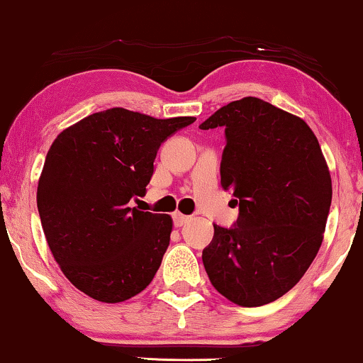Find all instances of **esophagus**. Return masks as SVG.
<instances>
[{"instance_id":"esophagus-1","label":"esophagus","mask_w":363,"mask_h":363,"mask_svg":"<svg viewBox=\"0 0 363 363\" xmlns=\"http://www.w3.org/2000/svg\"><path fill=\"white\" fill-rule=\"evenodd\" d=\"M173 221H175V226L180 228V226L185 225V223L190 221V216H186V215H183V213L177 211V213H173Z\"/></svg>"}]
</instances>
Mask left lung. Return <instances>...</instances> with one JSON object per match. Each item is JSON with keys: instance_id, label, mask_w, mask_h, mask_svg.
<instances>
[{"instance_id": "left-lung-1", "label": "left lung", "mask_w": 363, "mask_h": 363, "mask_svg": "<svg viewBox=\"0 0 363 363\" xmlns=\"http://www.w3.org/2000/svg\"><path fill=\"white\" fill-rule=\"evenodd\" d=\"M225 127L221 186L240 201L235 228L215 226L203 264L215 289L241 307L269 304L306 274L324 240L332 180L301 117L257 97L230 102L200 128Z\"/></svg>"}]
</instances>
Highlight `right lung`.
Returning a JSON list of instances; mask_svg holds the SVG:
<instances>
[{"mask_svg":"<svg viewBox=\"0 0 363 363\" xmlns=\"http://www.w3.org/2000/svg\"><path fill=\"white\" fill-rule=\"evenodd\" d=\"M195 121L113 107L84 117L52 142L38 182V210L54 259L84 294L116 304L152 282L173 220L128 201L147 193L162 143Z\"/></svg>","mask_w":363,"mask_h":363,"instance_id":"right-lung-1","label":"right lung"}]
</instances>
